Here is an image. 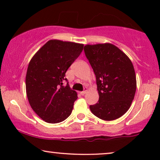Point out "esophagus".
I'll list each match as a JSON object with an SVG mask.
<instances>
[{"mask_svg":"<svg viewBox=\"0 0 160 160\" xmlns=\"http://www.w3.org/2000/svg\"><path fill=\"white\" fill-rule=\"evenodd\" d=\"M86 92H87V90H84L82 92H80V94L82 95H85V94H86Z\"/></svg>","mask_w":160,"mask_h":160,"instance_id":"esophagus-1","label":"esophagus"}]
</instances>
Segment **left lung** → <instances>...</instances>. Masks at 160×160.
Returning <instances> with one entry per match:
<instances>
[{"instance_id":"obj_1","label":"left lung","mask_w":160,"mask_h":160,"mask_svg":"<svg viewBox=\"0 0 160 160\" xmlns=\"http://www.w3.org/2000/svg\"><path fill=\"white\" fill-rule=\"evenodd\" d=\"M84 50L95 74L99 94L97 103L89 106L90 111L106 121L121 117L130 108L136 91L132 62L111 43L86 45Z\"/></svg>"}]
</instances>
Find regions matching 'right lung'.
Segmentation results:
<instances>
[{"label": "right lung", "instance_id": "add662e5", "mask_svg": "<svg viewBox=\"0 0 160 160\" xmlns=\"http://www.w3.org/2000/svg\"><path fill=\"white\" fill-rule=\"evenodd\" d=\"M84 45L50 40L32 57L26 74V92L37 115L51 124L71 115L77 93L70 88L65 73L82 53ZM64 81L67 82L63 86Z\"/></svg>", "mask_w": 160, "mask_h": 160}]
</instances>
